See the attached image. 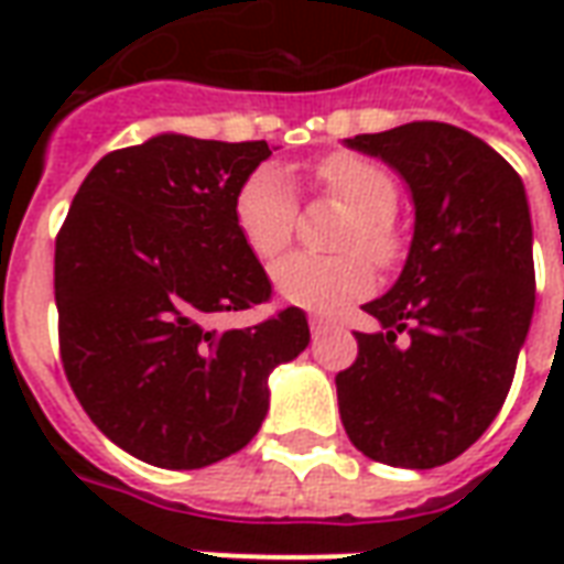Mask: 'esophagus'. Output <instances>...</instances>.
Segmentation results:
<instances>
[{"mask_svg":"<svg viewBox=\"0 0 564 564\" xmlns=\"http://www.w3.org/2000/svg\"><path fill=\"white\" fill-rule=\"evenodd\" d=\"M329 332H335V323L319 317L311 319V335H314V338H323V335H329Z\"/></svg>","mask_w":564,"mask_h":564,"instance_id":"34e87169","label":"esophagus"}]
</instances>
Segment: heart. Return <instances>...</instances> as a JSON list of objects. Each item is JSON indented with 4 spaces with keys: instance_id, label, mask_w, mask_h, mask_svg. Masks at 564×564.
<instances>
[{
    "instance_id": "obj_1",
    "label": "heart",
    "mask_w": 564,
    "mask_h": 564,
    "mask_svg": "<svg viewBox=\"0 0 564 564\" xmlns=\"http://www.w3.org/2000/svg\"><path fill=\"white\" fill-rule=\"evenodd\" d=\"M314 177L326 196L350 210L335 238L344 253H293L274 265L271 281L293 305L332 311L366 295L375 283L371 262L356 250H366L378 265L399 257V235L390 220L399 193L390 174L356 153H332L314 169ZM232 220L253 257L262 262L281 257L295 235V198L281 169L262 165L247 174L232 198Z\"/></svg>"
}]
</instances>
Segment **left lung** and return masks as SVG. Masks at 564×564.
Masks as SVG:
<instances>
[{
	"label": "left lung",
	"instance_id": "left-lung-1",
	"mask_svg": "<svg viewBox=\"0 0 564 564\" xmlns=\"http://www.w3.org/2000/svg\"><path fill=\"white\" fill-rule=\"evenodd\" d=\"M347 148L390 162L414 196V241L366 311L338 371L347 437L368 459L435 468L484 435L508 399L534 311L532 217L520 174L471 132L416 120Z\"/></svg>",
	"mask_w": 564,
	"mask_h": 564
}]
</instances>
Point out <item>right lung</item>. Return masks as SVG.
Here are the masks:
<instances>
[{"instance_id": "add662e5", "label": "right lung", "mask_w": 564, "mask_h": 564, "mask_svg": "<svg viewBox=\"0 0 564 564\" xmlns=\"http://www.w3.org/2000/svg\"><path fill=\"white\" fill-rule=\"evenodd\" d=\"M265 141L156 135L111 150L56 235L59 359L99 432L135 459L186 471L250 444L269 375L311 341L302 307L245 329L217 319L271 299L232 220Z\"/></svg>"}]
</instances>
